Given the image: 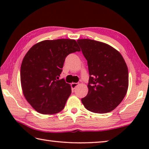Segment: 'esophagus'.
<instances>
[{"label":"esophagus","instance_id":"34e87169","mask_svg":"<svg viewBox=\"0 0 149 149\" xmlns=\"http://www.w3.org/2000/svg\"><path fill=\"white\" fill-rule=\"evenodd\" d=\"M78 85V84L77 83H72V84H71V87H72V89H75V87H76Z\"/></svg>","mask_w":149,"mask_h":149}]
</instances>
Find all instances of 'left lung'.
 I'll return each mask as SVG.
<instances>
[{
	"label": "left lung",
	"mask_w": 149,
	"mask_h": 149,
	"mask_svg": "<svg viewBox=\"0 0 149 149\" xmlns=\"http://www.w3.org/2000/svg\"><path fill=\"white\" fill-rule=\"evenodd\" d=\"M77 43L87 60L89 91L81 102L87 110L104 114L115 109L127 93L128 69L118 50L104 42L78 39Z\"/></svg>",
	"instance_id": "8db88e82"
}]
</instances>
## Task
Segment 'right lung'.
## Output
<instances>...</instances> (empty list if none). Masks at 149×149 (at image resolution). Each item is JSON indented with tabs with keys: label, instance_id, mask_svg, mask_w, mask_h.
<instances>
[{
	"label": "right lung",
	"instance_id": "obj_1",
	"mask_svg": "<svg viewBox=\"0 0 149 149\" xmlns=\"http://www.w3.org/2000/svg\"><path fill=\"white\" fill-rule=\"evenodd\" d=\"M80 51L74 39L46 40L33 45L22 61L20 79L25 98L40 114L62 111L71 95L70 85L59 79L65 57Z\"/></svg>",
	"mask_w": 149,
	"mask_h": 149
}]
</instances>
